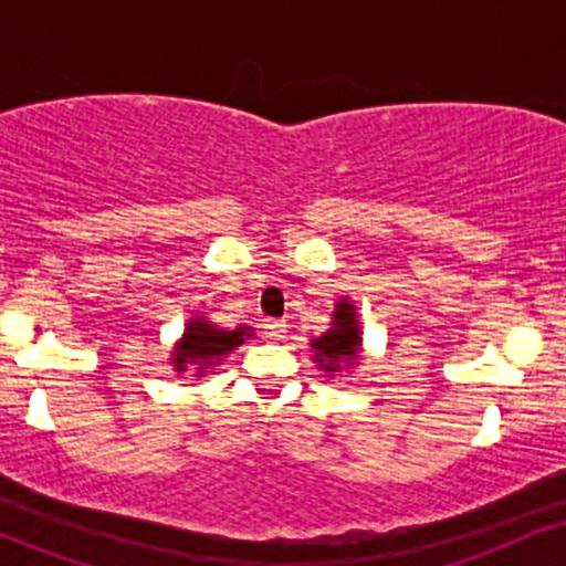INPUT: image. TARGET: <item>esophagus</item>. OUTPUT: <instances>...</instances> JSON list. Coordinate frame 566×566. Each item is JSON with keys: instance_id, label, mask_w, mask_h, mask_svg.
Listing matches in <instances>:
<instances>
[{"instance_id": "obj_1", "label": "esophagus", "mask_w": 566, "mask_h": 566, "mask_svg": "<svg viewBox=\"0 0 566 566\" xmlns=\"http://www.w3.org/2000/svg\"><path fill=\"white\" fill-rule=\"evenodd\" d=\"M287 319H265L263 324V333L271 337V340H282L284 335H287Z\"/></svg>"}]
</instances>
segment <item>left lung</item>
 Masks as SVG:
<instances>
[{
  "instance_id": "obj_1",
  "label": "left lung",
  "mask_w": 566,
  "mask_h": 566,
  "mask_svg": "<svg viewBox=\"0 0 566 566\" xmlns=\"http://www.w3.org/2000/svg\"><path fill=\"white\" fill-rule=\"evenodd\" d=\"M359 327H356L354 305L350 303H337L335 311V327L322 337H316V361L324 367V373H335L337 365H343L346 359H354L356 350H359Z\"/></svg>"
}]
</instances>
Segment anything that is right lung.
Wrapping results in <instances>:
<instances>
[{
	"label": "right lung",
	"mask_w": 566,
	"mask_h": 566,
	"mask_svg": "<svg viewBox=\"0 0 566 566\" xmlns=\"http://www.w3.org/2000/svg\"><path fill=\"white\" fill-rule=\"evenodd\" d=\"M244 337H250L247 327L218 329L207 322H191L172 361L178 373H184L186 365H212V361H220V356L229 354L233 346H242Z\"/></svg>",
	"instance_id": "right-lung-1"
}]
</instances>
